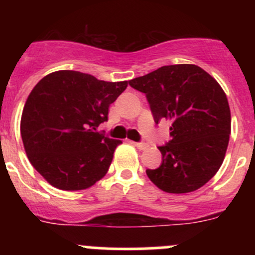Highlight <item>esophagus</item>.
<instances>
[{"mask_svg":"<svg viewBox=\"0 0 255 255\" xmlns=\"http://www.w3.org/2000/svg\"><path fill=\"white\" fill-rule=\"evenodd\" d=\"M132 144H133V145L137 146L138 149H140V150H144V149H146L149 146L148 144L143 143V142H132Z\"/></svg>","mask_w":255,"mask_h":255,"instance_id":"1","label":"esophagus"}]
</instances>
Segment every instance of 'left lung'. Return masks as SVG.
I'll return each mask as SVG.
<instances>
[{
	"mask_svg": "<svg viewBox=\"0 0 255 255\" xmlns=\"http://www.w3.org/2000/svg\"><path fill=\"white\" fill-rule=\"evenodd\" d=\"M129 85L145 94L155 123L171 122V139L159 146L161 165L146 169L150 181L169 194L204 186L222 165L231 134L230 105L220 84L200 66L177 64Z\"/></svg>",
	"mask_w": 255,
	"mask_h": 255,
	"instance_id": "8db88e82",
	"label": "left lung"
}]
</instances>
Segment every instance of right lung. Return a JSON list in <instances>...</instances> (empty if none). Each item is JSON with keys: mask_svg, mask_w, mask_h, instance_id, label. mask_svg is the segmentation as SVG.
<instances>
[{"mask_svg": "<svg viewBox=\"0 0 255 255\" xmlns=\"http://www.w3.org/2000/svg\"><path fill=\"white\" fill-rule=\"evenodd\" d=\"M127 85L73 70L51 73L35 85L23 109L20 135L30 164L49 184L76 191L106 175L122 140L105 137L97 127Z\"/></svg>", "mask_w": 255, "mask_h": 255, "instance_id": "right-lung-1", "label": "right lung"}]
</instances>
